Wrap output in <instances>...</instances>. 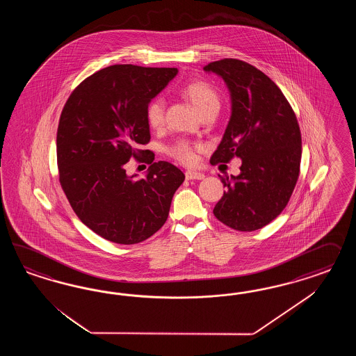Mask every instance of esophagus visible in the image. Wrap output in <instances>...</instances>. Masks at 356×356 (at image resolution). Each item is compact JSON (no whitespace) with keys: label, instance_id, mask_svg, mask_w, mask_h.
Instances as JSON below:
<instances>
[{"label":"esophagus","instance_id":"1","mask_svg":"<svg viewBox=\"0 0 356 356\" xmlns=\"http://www.w3.org/2000/svg\"><path fill=\"white\" fill-rule=\"evenodd\" d=\"M185 177H186V180H204L205 175L202 172H197V171H186Z\"/></svg>","mask_w":356,"mask_h":356}]
</instances>
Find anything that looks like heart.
<instances>
[{
    "label": "heart",
    "mask_w": 356,
    "mask_h": 356,
    "mask_svg": "<svg viewBox=\"0 0 356 356\" xmlns=\"http://www.w3.org/2000/svg\"><path fill=\"white\" fill-rule=\"evenodd\" d=\"M183 97L192 103L197 112L201 113L209 108L219 107V97L216 90L206 82H192L184 87L181 90ZM146 119L151 128H159L162 127L164 121V100L155 99L152 100L147 111H146ZM171 154L175 155L179 161L191 164L194 162V151L186 142H180L171 149Z\"/></svg>",
    "instance_id": "1"
}]
</instances>
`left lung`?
Returning a JSON list of instances; mask_svg holds the SVG:
<instances>
[{
    "mask_svg": "<svg viewBox=\"0 0 356 356\" xmlns=\"http://www.w3.org/2000/svg\"><path fill=\"white\" fill-rule=\"evenodd\" d=\"M231 97V118L210 162L241 159L240 173L220 177L226 192L214 216L237 231H256L275 219L299 177L302 134L296 116L269 76L235 58L206 65Z\"/></svg>",
    "mask_w": 356,
    "mask_h": 356,
    "instance_id": "obj_1",
    "label": "left lung"
}]
</instances>
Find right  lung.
<instances>
[{"mask_svg": "<svg viewBox=\"0 0 356 356\" xmlns=\"http://www.w3.org/2000/svg\"><path fill=\"white\" fill-rule=\"evenodd\" d=\"M176 67L112 65L86 78L65 104L57 129L60 183L74 213L99 236L137 244L165 223L184 173L150 163L143 179L125 164L150 140L146 111Z\"/></svg>", "mask_w": 356, "mask_h": 356, "instance_id": "add662e5", "label": "right lung"}]
</instances>
